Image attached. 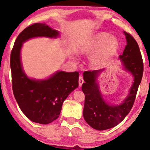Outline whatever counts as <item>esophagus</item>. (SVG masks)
<instances>
[{
  "mask_svg": "<svg viewBox=\"0 0 150 150\" xmlns=\"http://www.w3.org/2000/svg\"><path fill=\"white\" fill-rule=\"evenodd\" d=\"M83 83H84L83 78V76H79V85L80 87H81Z\"/></svg>",
  "mask_w": 150,
  "mask_h": 150,
  "instance_id": "obj_1",
  "label": "esophagus"
}]
</instances>
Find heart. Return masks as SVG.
<instances>
[{"mask_svg":"<svg viewBox=\"0 0 150 150\" xmlns=\"http://www.w3.org/2000/svg\"><path fill=\"white\" fill-rule=\"evenodd\" d=\"M119 48V42L115 37H110L108 33L101 32L94 35L90 40L85 49V52H91L99 50L98 54L94 57L93 63L95 66L100 67L106 60L113 56Z\"/></svg>","mask_w":150,"mask_h":150,"instance_id":"obj_1","label":"heart"}]
</instances>
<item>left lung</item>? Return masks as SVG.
I'll use <instances>...</instances> for the list:
<instances>
[{
  "mask_svg": "<svg viewBox=\"0 0 150 150\" xmlns=\"http://www.w3.org/2000/svg\"><path fill=\"white\" fill-rule=\"evenodd\" d=\"M124 33L127 45L120 59L124 69L134 77V82L122 103L112 105L106 103L102 97L97 79L104 69L83 73L85 83L82 85V91L85 96L83 117L90 126L98 130L113 128L126 117L132 108L143 77V63L139 45L130 34Z\"/></svg>",
  "mask_w": 150,
  "mask_h": 150,
  "instance_id": "obj_1",
  "label": "left lung"
}]
</instances>
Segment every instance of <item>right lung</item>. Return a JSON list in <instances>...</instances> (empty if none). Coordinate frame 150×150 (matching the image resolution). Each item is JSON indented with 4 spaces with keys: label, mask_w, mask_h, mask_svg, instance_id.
<instances>
[{
    "label": "right lung",
    "mask_w": 150,
    "mask_h": 150,
    "mask_svg": "<svg viewBox=\"0 0 150 150\" xmlns=\"http://www.w3.org/2000/svg\"><path fill=\"white\" fill-rule=\"evenodd\" d=\"M59 35V31L46 24H33L20 33L11 50L10 66L14 97L23 113L38 124H50L59 117L63 102L79 87V73L58 71L47 79H30L22 69L20 51L23 43L30 38H57Z\"/></svg>",
    "instance_id": "obj_1"
}]
</instances>
